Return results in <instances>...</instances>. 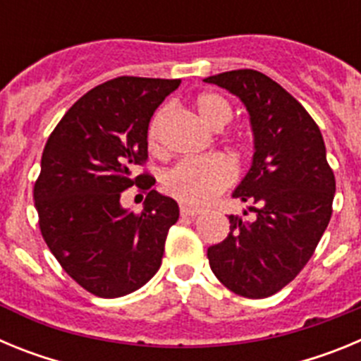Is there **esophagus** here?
<instances>
[{
  "label": "esophagus",
  "mask_w": 361,
  "mask_h": 361,
  "mask_svg": "<svg viewBox=\"0 0 361 361\" xmlns=\"http://www.w3.org/2000/svg\"><path fill=\"white\" fill-rule=\"evenodd\" d=\"M197 215H199L197 209L188 208V206H180V216H184V219H195Z\"/></svg>",
  "instance_id": "1"
}]
</instances>
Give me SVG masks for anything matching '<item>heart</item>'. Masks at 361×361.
<instances>
[{"label": "heart", "instance_id": "obj_1", "mask_svg": "<svg viewBox=\"0 0 361 361\" xmlns=\"http://www.w3.org/2000/svg\"><path fill=\"white\" fill-rule=\"evenodd\" d=\"M200 119L212 128L220 130L231 121L233 108L222 95L206 92L195 101ZM168 108L162 106L153 114L148 124V142L153 149L159 146V132L164 121ZM238 141H244V135H238ZM235 178L231 162L222 155H206V157L184 159L168 170L162 177V188L168 195L178 202L202 208L208 206L219 193L228 190Z\"/></svg>", "mask_w": 361, "mask_h": 361}]
</instances>
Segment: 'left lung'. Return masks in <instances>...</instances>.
Here are the masks:
<instances>
[{"instance_id": "8db88e82", "label": "left lung", "mask_w": 361, "mask_h": 361, "mask_svg": "<svg viewBox=\"0 0 361 361\" xmlns=\"http://www.w3.org/2000/svg\"><path fill=\"white\" fill-rule=\"evenodd\" d=\"M204 82L240 99L255 149L233 191L253 204L255 215H229V235L208 247L209 267L235 295L266 298L304 269L329 224L336 183L324 137L305 108L262 72L231 70Z\"/></svg>"}]
</instances>
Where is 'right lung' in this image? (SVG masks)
Instances as JSON below:
<instances>
[{"label":"right lung","instance_id":"right-lung-1","mask_svg":"<svg viewBox=\"0 0 361 361\" xmlns=\"http://www.w3.org/2000/svg\"><path fill=\"white\" fill-rule=\"evenodd\" d=\"M178 85L180 79L124 75L95 86L66 111L44 146L34 186L41 235L63 269L92 295H128L161 267L178 206L135 168L148 159L153 111ZM133 183L149 191L139 216L120 206V193Z\"/></svg>","mask_w":361,"mask_h":361}]
</instances>
